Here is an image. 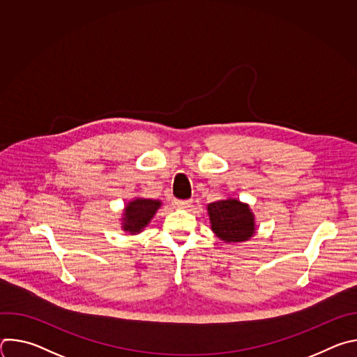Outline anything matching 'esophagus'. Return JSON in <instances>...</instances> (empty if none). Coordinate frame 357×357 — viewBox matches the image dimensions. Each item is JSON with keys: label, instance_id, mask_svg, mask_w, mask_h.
<instances>
[{"label": "esophagus", "instance_id": "esophagus-1", "mask_svg": "<svg viewBox=\"0 0 357 357\" xmlns=\"http://www.w3.org/2000/svg\"><path fill=\"white\" fill-rule=\"evenodd\" d=\"M192 205V200L186 199V200H175V206L181 208V209H186Z\"/></svg>", "mask_w": 357, "mask_h": 357}]
</instances>
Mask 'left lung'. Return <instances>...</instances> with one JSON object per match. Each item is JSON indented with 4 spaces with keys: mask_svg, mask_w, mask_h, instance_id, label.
<instances>
[{
    "mask_svg": "<svg viewBox=\"0 0 357 357\" xmlns=\"http://www.w3.org/2000/svg\"><path fill=\"white\" fill-rule=\"evenodd\" d=\"M213 233L225 243H243L256 233V222L247 203L237 199L218 200L208 205Z\"/></svg>",
    "mask_w": 357,
    "mask_h": 357,
    "instance_id": "obj_1",
    "label": "left lung"
}]
</instances>
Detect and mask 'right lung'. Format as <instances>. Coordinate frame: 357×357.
I'll list each match as a JSON object with an SVG mask.
<instances>
[{
	"label": "right lung",
	"instance_id": "add662e5",
	"mask_svg": "<svg viewBox=\"0 0 357 357\" xmlns=\"http://www.w3.org/2000/svg\"><path fill=\"white\" fill-rule=\"evenodd\" d=\"M160 208L161 200L137 197L128 202L123 213V230L128 231L130 234L139 233L145 226H148Z\"/></svg>",
	"mask_w": 357,
	"mask_h": 357
}]
</instances>
